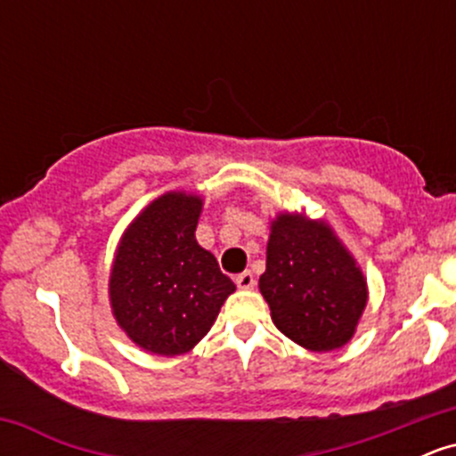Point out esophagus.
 <instances>
[{"label":"esophagus","instance_id":"34e87169","mask_svg":"<svg viewBox=\"0 0 456 456\" xmlns=\"http://www.w3.org/2000/svg\"><path fill=\"white\" fill-rule=\"evenodd\" d=\"M235 285L240 287V289H253L255 287V276H253V272H242V274H238L235 276Z\"/></svg>","mask_w":456,"mask_h":456}]
</instances>
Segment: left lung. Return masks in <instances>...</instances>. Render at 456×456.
Instances as JSON below:
<instances>
[{
	"instance_id": "obj_1",
	"label": "left lung",
	"mask_w": 456,
	"mask_h": 456,
	"mask_svg": "<svg viewBox=\"0 0 456 456\" xmlns=\"http://www.w3.org/2000/svg\"><path fill=\"white\" fill-rule=\"evenodd\" d=\"M259 289L276 328L313 352L343 347L366 306L362 272L337 235L291 214L272 223Z\"/></svg>"
}]
</instances>
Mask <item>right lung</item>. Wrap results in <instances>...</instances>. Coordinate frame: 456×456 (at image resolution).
<instances>
[{"instance_id":"add662e5","label":"right lung","mask_w":456,"mask_h":456,"mask_svg":"<svg viewBox=\"0 0 456 456\" xmlns=\"http://www.w3.org/2000/svg\"><path fill=\"white\" fill-rule=\"evenodd\" d=\"M203 201L167 192L130 224L109 281L113 315L139 347L177 355L212 328L235 285L197 244Z\"/></svg>"}]
</instances>
